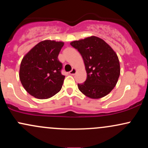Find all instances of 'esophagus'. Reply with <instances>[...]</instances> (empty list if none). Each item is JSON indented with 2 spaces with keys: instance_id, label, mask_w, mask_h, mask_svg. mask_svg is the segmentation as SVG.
<instances>
[{
  "instance_id": "1",
  "label": "esophagus",
  "mask_w": 148,
  "mask_h": 148,
  "mask_svg": "<svg viewBox=\"0 0 148 148\" xmlns=\"http://www.w3.org/2000/svg\"><path fill=\"white\" fill-rule=\"evenodd\" d=\"M76 73V69L75 68H73L72 70L69 72V74H70V75H74Z\"/></svg>"
}]
</instances>
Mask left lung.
Segmentation results:
<instances>
[{
    "label": "left lung",
    "instance_id": "8db88e82",
    "mask_svg": "<svg viewBox=\"0 0 148 148\" xmlns=\"http://www.w3.org/2000/svg\"><path fill=\"white\" fill-rule=\"evenodd\" d=\"M84 59L87 79L78 84L79 90L91 99H100L111 92L120 74V66L115 51L104 40L88 37L70 43Z\"/></svg>",
    "mask_w": 148,
    "mask_h": 148
}]
</instances>
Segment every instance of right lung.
Listing matches in <instances>:
<instances>
[{
	"instance_id": "obj_1",
	"label": "right lung",
	"mask_w": 148,
	"mask_h": 148,
	"mask_svg": "<svg viewBox=\"0 0 148 148\" xmlns=\"http://www.w3.org/2000/svg\"><path fill=\"white\" fill-rule=\"evenodd\" d=\"M63 42L46 40L39 42L22 59L19 79L25 90L39 99L51 98L62 88L64 79L58 59Z\"/></svg>"
}]
</instances>
